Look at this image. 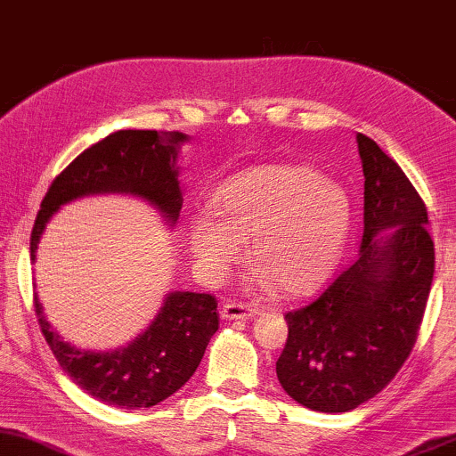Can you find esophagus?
<instances>
[{
    "label": "esophagus",
    "instance_id": "34e87169",
    "mask_svg": "<svg viewBox=\"0 0 456 456\" xmlns=\"http://www.w3.org/2000/svg\"><path fill=\"white\" fill-rule=\"evenodd\" d=\"M256 315H257V309L254 307V305H248V303L227 301V303H223V307H221L223 319H249Z\"/></svg>",
    "mask_w": 456,
    "mask_h": 456
}]
</instances>
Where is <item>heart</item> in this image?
Segmentation results:
<instances>
[{"mask_svg": "<svg viewBox=\"0 0 456 456\" xmlns=\"http://www.w3.org/2000/svg\"><path fill=\"white\" fill-rule=\"evenodd\" d=\"M210 212L190 221V246L207 276H225L249 241L254 282L287 297L328 281L350 231L348 196L305 166L248 169L219 186Z\"/></svg>", "mask_w": 456, "mask_h": 456, "instance_id": "heart-1", "label": "heart"}]
</instances>
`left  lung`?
<instances>
[{
    "label": "left lung",
    "mask_w": 456,
    "mask_h": 456,
    "mask_svg": "<svg viewBox=\"0 0 456 456\" xmlns=\"http://www.w3.org/2000/svg\"><path fill=\"white\" fill-rule=\"evenodd\" d=\"M364 233L358 256L301 309L276 362L282 389L314 411L369 402L397 375L418 339L434 278L428 210L403 169L358 133Z\"/></svg>",
    "instance_id": "left-lung-1"
}]
</instances>
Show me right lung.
<instances>
[{
  "label": "right lung",
  "mask_w": 456,
  "mask_h": 456,
  "mask_svg": "<svg viewBox=\"0 0 456 456\" xmlns=\"http://www.w3.org/2000/svg\"><path fill=\"white\" fill-rule=\"evenodd\" d=\"M188 137L166 131H117L79 153L49 186L30 235L34 262L40 235L67 202L90 194L125 192L145 199L175 225L182 208L178 149ZM40 331L61 369L87 395L108 405L139 410L174 395L199 369L219 330L216 298L207 293H169L151 325L125 348L79 350L65 342L43 315L34 295Z\"/></svg>",
  "instance_id": "right-lung-1"
}]
</instances>
